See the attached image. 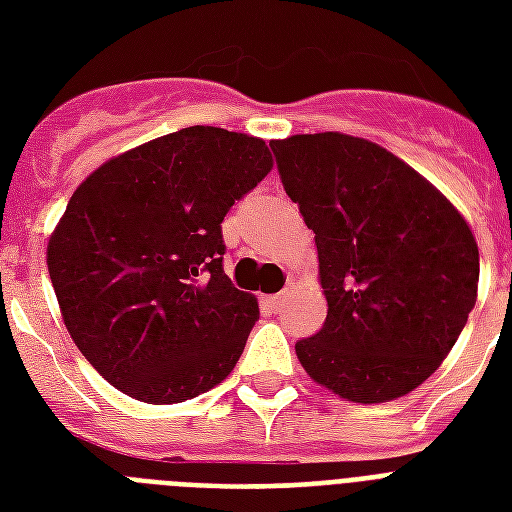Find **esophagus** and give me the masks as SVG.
Returning <instances> with one entry per match:
<instances>
[{"instance_id":"34e87169","label":"esophagus","mask_w":512,"mask_h":512,"mask_svg":"<svg viewBox=\"0 0 512 512\" xmlns=\"http://www.w3.org/2000/svg\"><path fill=\"white\" fill-rule=\"evenodd\" d=\"M287 300H289V292H279V295H271V297H265L263 303L268 305V308H271L273 313H279L281 308H284V305H287Z\"/></svg>"}]
</instances>
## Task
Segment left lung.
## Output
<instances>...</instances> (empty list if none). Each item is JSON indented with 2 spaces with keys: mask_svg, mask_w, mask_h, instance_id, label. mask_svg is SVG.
I'll list each match as a JSON object with an SVG mask.
<instances>
[{
  "mask_svg": "<svg viewBox=\"0 0 512 512\" xmlns=\"http://www.w3.org/2000/svg\"><path fill=\"white\" fill-rule=\"evenodd\" d=\"M284 191L316 233L321 332L295 345L313 382L385 404L436 372L478 297L460 209L388 148L342 132L271 140Z\"/></svg>",
  "mask_w": 512,
  "mask_h": 512,
  "instance_id": "8db88e82",
  "label": "left lung"
}]
</instances>
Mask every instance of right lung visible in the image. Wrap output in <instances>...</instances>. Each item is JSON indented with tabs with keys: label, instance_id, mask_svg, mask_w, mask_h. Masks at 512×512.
<instances>
[{
	"label": "right lung",
	"instance_id": "right-lung-1",
	"mask_svg": "<svg viewBox=\"0 0 512 512\" xmlns=\"http://www.w3.org/2000/svg\"><path fill=\"white\" fill-rule=\"evenodd\" d=\"M271 170L265 140L196 124L79 183L47 268L68 335L116 390L180 404L233 372L260 308L223 273L220 223Z\"/></svg>",
	"mask_w": 512,
	"mask_h": 512
}]
</instances>
